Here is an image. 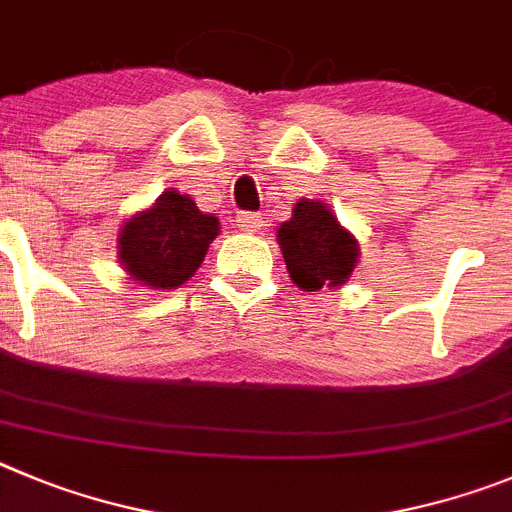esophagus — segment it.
<instances>
[{
	"mask_svg": "<svg viewBox=\"0 0 512 512\" xmlns=\"http://www.w3.org/2000/svg\"><path fill=\"white\" fill-rule=\"evenodd\" d=\"M237 227L247 234L260 232L262 227V216L255 214V211H239L237 214Z\"/></svg>",
	"mask_w": 512,
	"mask_h": 512,
	"instance_id": "34e87169",
	"label": "esophagus"
}]
</instances>
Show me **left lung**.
I'll return each instance as SVG.
<instances>
[{
	"label": "left lung",
	"mask_w": 512,
	"mask_h": 512,
	"mask_svg": "<svg viewBox=\"0 0 512 512\" xmlns=\"http://www.w3.org/2000/svg\"><path fill=\"white\" fill-rule=\"evenodd\" d=\"M278 245L290 280L303 290L339 288L352 278L359 245L321 201L301 199L280 224Z\"/></svg>",
	"instance_id": "left-lung-1"
}]
</instances>
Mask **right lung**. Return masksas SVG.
Returning a JSON list of instances; mask_svg holds the SVG:
<instances>
[{
	"label": "right lung",
	"instance_id": "right-lung-1",
	"mask_svg": "<svg viewBox=\"0 0 512 512\" xmlns=\"http://www.w3.org/2000/svg\"><path fill=\"white\" fill-rule=\"evenodd\" d=\"M219 234V219L168 188L150 209L122 224L117 257L140 285L170 290L193 278Z\"/></svg>",
	"mask_w": 512,
	"mask_h": 512
}]
</instances>
